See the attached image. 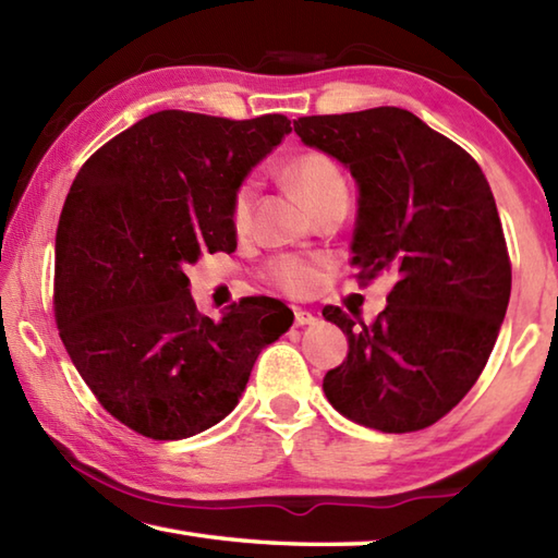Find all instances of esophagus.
<instances>
[{
	"instance_id": "obj_1",
	"label": "esophagus",
	"mask_w": 558,
	"mask_h": 558,
	"mask_svg": "<svg viewBox=\"0 0 558 558\" xmlns=\"http://www.w3.org/2000/svg\"><path fill=\"white\" fill-rule=\"evenodd\" d=\"M295 325H298V327L315 325V315L307 313V310H295Z\"/></svg>"
}]
</instances>
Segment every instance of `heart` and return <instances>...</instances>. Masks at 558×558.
I'll use <instances>...</instances> for the list:
<instances>
[{
	"instance_id": "1",
	"label": "heart",
	"mask_w": 558,
	"mask_h": 558,
	"mask_svg": "<svg viewBox=\"0 0 558 558\" xmlns=\"http://www.w3.org/2000/svg\"><path fill=\"white\" fill-rule=\"evenodd\" d=\"M286 177L315 214L337 199L349 202V184L342 167L327 153H323V149H305V153L292 157L290 165L286 167ZM256 202L258 189L251 179H245V182L235 186L231 199V229L241 239L253 231ZM266 276L272 286L288 292V295L307 298L323 282V266L313 258L282 253V256H276L268 263Z\"/></svg>"
}]
</instances>
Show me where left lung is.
<instances>
[{"label":"left lung","mask_w":558,"mask_h":558,"mask_svg":"<svg viewBox=\"0 0 558 558\" xmlns=\"http://www.w3.org/2000/svg\"><path fill=\"white\" fill-rule=\"evenodd\" d=\"M302 143L349 167L359 184L352 251L359 286L396 278L364 323L327 305L347 359L325 374L329 403L359 426L413 433L465 399L483 374L512 290V263L483 169L409 110L298 118Z\"/></svg>","instance_id":"left-lung-1"}]
</instances>
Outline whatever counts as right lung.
<instances>
[{
	"mask_svg": "<svg viewBox=\"0 0 558 558\" xmlns=\"http://www.w3.org/2000/svg\"><path fill=\"white\" fill-rule=\"evenodd\" d=\"M290 132L286 116L159 110L96 149L56 229L53 315L98 403L153 440L233 411L260 349L292 325L280 300L243 298L221 323L196 310L186 263L235 251L231 199Z\"/></svg>",
	"mask_w": 558,
	"mask_h": 558,
	"instance_id": "1",
	"label": "right lung"
}]
</instances>
